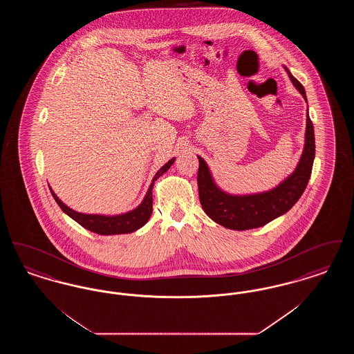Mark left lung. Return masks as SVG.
<instances>
[{"label": "left lung", "instance_id": "8db88e82", "mask_svg": "<svg viewBox=\"0 0 354 354\" xmlns=\"http://www.w3.org/2000/svg\"><path fill=\"white\" fill-rule=\"evenodd\" d=\"M284 68L293 86L306 101L303 84L290 74L288 68ZM315 151L313 123L309 118V114H306L303 153L295 171L270 191L251 195H231L223 191L215 183L205 160L202 156H198V187L204 212L215 223L228 230L245 231L266 225L272 220L284 215L301 198L312 174Z\"/></svg>", "mask_w": 354, "mask_h": 354}]
</instances>
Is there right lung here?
Here are the masks:
<instances>
[{
  "mask_svg": "<svg viewBox=\"0 0 354 354\" xmlns=\"http://www.w3.org/2000/svg\"><path fill=\"white\" fill-rule=\"evenodd\" d=\"M175 162V158L169 159V162L159 169L155 176L152 178V183L147 189V194L145 196V199L142 203L134 208L133 211H129L126 214H120V215H95V214H82V212H77L74 209H71L64 202H61V199L54 194V191L50 188L51 195L55 199V202L58 203V205L61 207V209L68 215L73 220H75L78 224H81L84 228L98 234V235H120V234H131L136 230H139L140 227H143L151 216L152 214V187L155 180L162 176L167 169L172 166V163Z\"/></svg>",
  "mask_w": 354,
  "mask_h": 354,
  "instance_id": "right-lung-1",
  "label": "right lung"
}]
</instances>
